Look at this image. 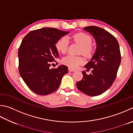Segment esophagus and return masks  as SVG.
Listing matches in <instances>:
<instances>
[{
    "label": "esophagus",
    "instance_id": "1",
    "mask_svg": "<svg viewBox=\"0 0 133 133\" xmlns=\"http://www.w3.org/2000/svg\"><path fill=\"white\" fill-rule=\"evenodd\" d=\"M75 71V70L73 69L70 68V67H69V72H73V71Z\"/></svg>",
    "mask_w": 133,
    "mask_h": 133
}]
</instances>
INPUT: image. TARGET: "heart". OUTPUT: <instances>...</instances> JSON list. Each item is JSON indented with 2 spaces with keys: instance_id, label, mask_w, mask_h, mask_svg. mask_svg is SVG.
<instances>
[{
  "instance_id": "obj_1",
  "label": "heart",
  "mask_w": 133,
  "mask_h": 133,
  "mask_svg": "<svg viewBox=\"0 0 133 133\" xmlns=\"http://www.w3.org/2000/svg\"><path fill=\"white\" fill-rule=\"evenodd\" d=\"M74 40L77 41L82 45L81 52L85 55L89 56L92 52L91 45L92 44V39L89 35L84 33H78L72 36ZM69 39L66 36H63L56 41L55 46L59 52L65 54L67 52L69 46ZM84 59L81 56L67 55L62 59V63L70 68L76 69L79 65L84 63Z\"/></svg>"
}]
</instances>
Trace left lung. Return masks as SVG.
<instances>
[{"label": "left lung", "mask_w": 133, "mask_h": 133, "mask_svg": "<svg viewBox=\"0 0 133 133\" xmlns=\"http://www.w3.org/2000/svg\"><path fill=\"white\" fill-rule=\"evenodd\" d=\"M84 30L92 35L96 43V49L90 61L85 65L92 69L87 75L82 71L83 78L76 85L81 92L90 96H98L110 88L116 78L121 62L120 48L114 36L103 29L90 26Z\"/></svg>", "instance_id": "1"}]
</instances>
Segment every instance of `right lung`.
<instances>
[{
  "label": "right lung",
  "mask_w": 133,
  "mask_h": 133,
  "mask_svg": "<svg viewBox=\"0 0 133 133\" xmlns=\"http://www.w3.org/2000/svg\"><path fill=\"white\" fill-rule=\"evenodd\" d=\"M69 32L43 28L31 31L23 38L18 49L19 72L29 89L39 95H47L56 90L68 67L64 65L50 69L59 58L55 44Z\"/></svg>",
  "instance_id": "obj_1"
}]
</instances>
